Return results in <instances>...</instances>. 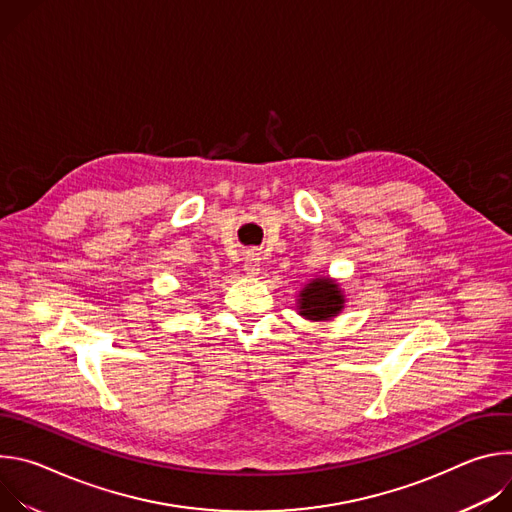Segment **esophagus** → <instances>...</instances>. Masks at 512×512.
I'll return each mask as SVG.
<instances>
[{
	"mask_svg": "<svg viewBox=\"0 0 512 512\" xmlns=\"http://www.w3.org/2000/svg\"><path fill=\"white\" fill-rule=\"evenodd\" d=\"M259 253H255V251H249L247 255H245V273L247 275H251V277H255V275H259V271H261V265H259Z\"/></svg>",
	"mask_w": 512,
	"mask_h": 512,
	"instance_id": "34e87169",
	"label": "esophagus"
}]
</instances>
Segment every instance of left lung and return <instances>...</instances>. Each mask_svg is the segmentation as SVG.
<instances>
[{
	"label": "left lung",
	"mask_w": 512,
	"mask_h": 512,
	"mask_svg": "<svg viewBox=\"0 0 512 512\" xmlns=\"http://www.w3.org/2000/svg\"><path fill=\"white\" fill-rule=\"evenodd\" d=\"M344 294L330 277H316L300 291L298 310L306 320H332L344 308Z\"/></svg>",
	"instance_id": "8db88e82"
}]
</instances>
